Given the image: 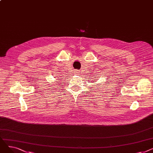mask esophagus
I'll use <instances>...</instances> for the list:
<instances>
[{
    "mask_svg": "<svg viewBox=\"0 0 153 153\" xmlns=\"http://www.w3.org/2000/svg\"><path fill=\"white\" fill-rule=\"evenodd\" d=\"M74 73H75V74H79L80 71L78 70H76V71H74Z\"/></svg>",
    "mask_w": 153,
    "mask_h": 153,
    "instance_id": "obj_1",
    "label": "esophagus"
}]
</instances>
